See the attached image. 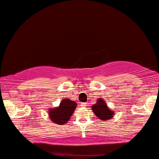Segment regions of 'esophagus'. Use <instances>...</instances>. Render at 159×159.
Segmentation results:
<instances>
[{"mask_svg": "<svg viewBox=\"0 0 159 159\" xmlns=\"http://www.w3.org/2000/svg\"><path fill=\"white\" fill-rule=\"evenodd\" d=\"M80 105H81L83 107H85L87 106V103H85V102H81V104H80Z\"/></svg>", "mask_w": 159, "mask_h": 159, "instance_id": "esophagus-1", "label": "esophagus"}]
</instances>
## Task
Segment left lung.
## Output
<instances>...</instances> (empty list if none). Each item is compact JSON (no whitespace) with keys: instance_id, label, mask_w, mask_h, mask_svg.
Returning a JSON list of instances; mask_svg holds the SVG:
<instances>
[{"instance_id":"obj_1","label":"left lung","mask_w":159,"mask_h":159,"mask_svg":"<svg viewBox=\"0 0 159 159\" xmlns=\"http://www.w3.org/2000/svg\"><path fill=\"white\" fill-rule=\"evenodd\" d=\"M92 109L97 117L102 121L112 119L115 115L114 111L107 106L105 101L102 98H98L97 100L96 103L93 104L92 107Z\"/></svg>"}]
</instances>
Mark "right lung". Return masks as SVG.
Returning a JSON list of instances; mask_svg holds the SVG:
<instances>
[{
  "instance_id": "obj_1",
  "label": "right lung",
  "mask_w": 159,
  "mask_h": 159,
  "mask_svg": "<svg viewBox=\"0 0 159 159\" xmlns=\"http://www.w3.org/2000/svg\"><path fill=\"white\" fill-rule=\"evenodd\" d=\"M76 105V102L68 98L62 100L59 107L49 109L50 119L56 124L63 125L66 124L75 111Z\"/></svg>"
}]
</instances>
